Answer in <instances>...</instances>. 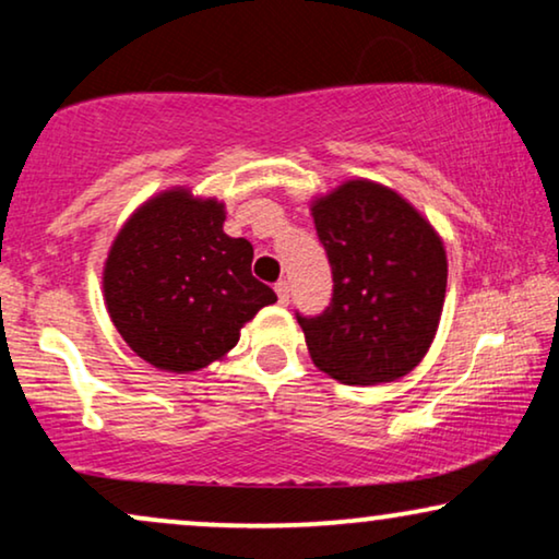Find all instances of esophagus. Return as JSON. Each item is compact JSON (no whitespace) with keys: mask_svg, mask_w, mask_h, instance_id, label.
<instances>
[{"mask_svg":"<svg viewBox=\"0 0 559 559\" xmlns=\"http://www.w3.org/2000/svg\"><path fill=\"white\" fill-rule=\"evenodd\" d=\"M274 293H277V300H280V305H287L289 302V285L285 280L282 282H277V285H274Z\"/></svg>","mask_w":559,"mask_h":559,"instance_id":"esophagus-1","label":"esophagus"}]
</instances>
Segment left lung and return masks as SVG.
Instances as JSON below:
<instances>
[{"mask_svg":"<svg viewBox=\"0 0 559 559\" xmlns=\"http://www.w3.org/2000/svg\"><path fill=\"white\" fill-rule=\"evenodd\" d=\"M310 216L333 270L331 308L297 316L312 364L354 386L407 377L430 350L445 302L438 228L394 188L366 178L312 195Z\"/></svg>","mask_w":559,"mask_h":559,"instance_id":"8db88e82","label":"left lung"}]
</instances>
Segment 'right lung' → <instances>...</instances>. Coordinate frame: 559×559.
<instances>
[{
  "mask_svg": "<svg viewBox=\"0 0 559 559\" xmlns=\"http://www.w3.org/2000/svg\"><path fill=\"white\" fill-rule=\"evenodd\" d=\"M226 205L186 186L136 205L114 236L102 287L127 346L159 371L190 373L221 361L272 287L251 277L254 249L224 234Z\"/></svg>",
  "mask_w": 559,
  "mask_h": 559,
  "instance_id": "right-lung-1",
  "label": "right lung"
}]
</instances>
